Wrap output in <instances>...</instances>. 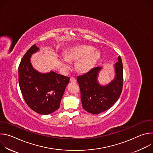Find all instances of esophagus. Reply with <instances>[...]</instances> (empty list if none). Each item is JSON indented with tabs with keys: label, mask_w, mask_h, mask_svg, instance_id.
<instances>
[{
	"label": "esophagus",
	"mask_w": 153,
	"mask_h": 153,
	"mask_svg": "<svg viewBox=\"0 0 153 153\" xmlns=\"http://www.w3.org/2000/svg\"><path fill=\"white\" fill-rule=\"evenodd\" d=\"M70 82H73V83H76V78L74 77H71L70 78Z\"/></svg>",
	"instance_id": "obj_1"
}]
</instances>
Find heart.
<instances>
[{
    "label": "heart",
    "mask_w": 153,
    "mask_h": 153,
    "mask_svg": "<svg viewBox=\"0 0 153 153\" xmlns=\"http://www.w3.org/2000/svg\"><path fill=\"white\" fill-rule=\"evenodd\" d=\"M94 48L86 45H80L69 48L65 54V59H61L62 66L68 69V61H77L76 69L80 73H86L91 70L100 57L99 52L93 53Z\"/></svg>",
    "instance_id": "heart-1"
}]
</instances>
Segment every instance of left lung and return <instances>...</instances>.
Returning a JSON list of instances; mask_svg holds the SVG:
<instances>
[{"label":"left lung","mask_w":153,"mask_h":153,"mask_svg":"<svg viewBox=\"0 0 153 153\" xmlns=\"http://www.w3.org/2000/svg\"><path fill=\"white\" fill-rule=\"evenodd\" d=\"M116 76L114 80L105 86L97 81L102 67H95L88 73L78 76L82 107L91 114H97L110 108L119 98L123 88V65L121 57L114 64Z\"/></svg>","instance_id":"1"}]
</instances>
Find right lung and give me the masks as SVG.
<instances>
[{"label":"right lung","instance_id":"obj_1","mask_svg":"<svg viewBox=\"0 0 153 153\" xmlns=\"http://www.w3.org/2000/svg\"><path fill=\"white\" fill-rule=\"evenodd\" d=\"M39 48L33 45L25 54L19 66V83L22 94L28 106L43 115L51 114L60 107L70 77L54 71L40 73L30 62L33 54Z\"/></svg>","mask_w":153,"mask_h":153}]
</instances>
